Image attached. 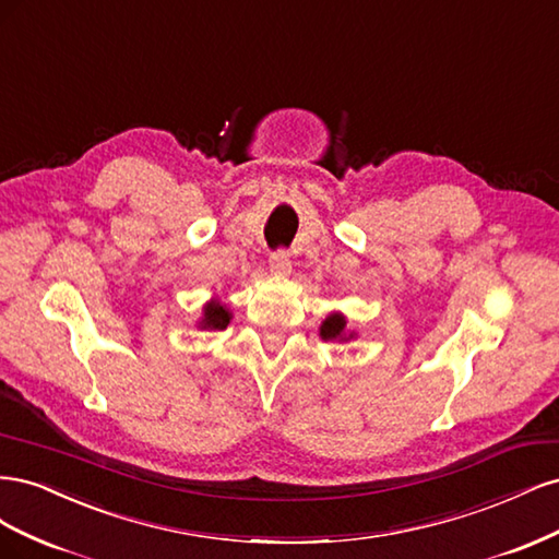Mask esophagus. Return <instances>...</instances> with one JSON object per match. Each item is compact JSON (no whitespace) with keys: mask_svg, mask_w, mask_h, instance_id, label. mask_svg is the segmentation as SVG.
<instances>
[{"mask_svg":"<svg viewBox=\"0 0 559 559\" xmlns=\"http://www.w3.org/2000/svg\"><path fill=\"white\" fill-rule=\"evenodd\" d=\"M270 273H275V275H289L292 273L289 251L280 249L275 253H270Z\"/></svg>","mask_w":559,"mask_h":559,"instance_id":"esophagus-1","label":"esophagus"}]
</instances>
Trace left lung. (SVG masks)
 Masks as SVG:
<instances>
[{
  "label": "left lung",
  "mask_w": 559,
  "mask_h": 559,
  "mask_svg": "<svg viewBox=\"0 0 559 559\" xmlns=\"http://www.w3.org/2000/svg\"><path fill=\"white\" fill-rule=\"evenodd\" d=\"M321 341H349L354 333H347V319L341 312L329 314L319 326Z\"/></svg>",
  "instance_id": "obj_1"
}]
</instances>
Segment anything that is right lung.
I'll list each match as a JSON object with an SVG mask.
<instances>
[{"instance_id": "obj_1", "label": "right lung", "mask_w": 559, "mask_h": 559, "mask_svg": "<svg viewBox=\"0 0 559 559\" xmlns=\"http://www.w3.org/2000/svg\"><path fill=\"white\" fill-rule=\"evenodd\" d=\"M230 310L226 306H222L216 298L210 300L205 310H202V319H200V329H212V331H224L230 324Z\"/></svg>"}]
</instances>
